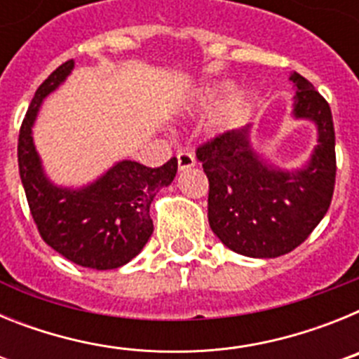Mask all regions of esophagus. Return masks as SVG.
Here are the masks:
<instances>
[{
  "instance_id": "esophagus-1",
  "label": "esophagus",
  "mask_w": 359,
  "mask_h": 359,
  "mask_svg": "<svg viewBox=\"0 0 359 359\" xmlns=\"http://www.w3.org/2000/svg\"><path fill=\"white\" fill-rule=\"evenodd\" d=\"M196 167V158L192 152H180L177 154V169L180 170H189Z\"/></svg>"
}]
</instances>
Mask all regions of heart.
<instances>
[{
  "label": "heart",
  "mask_w": 359,
  "mask_h": 359,
  "mask_svg": "<svg viewBox=\"0 0 359 359\" xmlns=\"http://www.w3.org/2000/svg\"><path fill=\"white\" fill-rule=\"evenodd\" d=\"M231 90H233V84L230 81H217L208 86H203L192 98V106L198 107V109H208V107L217 106L223 100H225L215 111L214 118L210 122V133L215 136L239 128L244 118L250 115L253 102H255L252 91L243 90L239 93L231 95Z\"/></svg>",
  "instance_id": "obj_1"
}]
</instances>
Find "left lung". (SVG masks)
<instances>
[{
	"label": "left lung",
	"mask_w": 359,
	"mask_h": 359,
	"mask_svg": "<svg viewBox=\"0 0 359 359\" xmlns=\"http://www.w3.org/2000/svg\"><path fill=\"white\" fill-rule=\"evenodd\" d=\"M291 118L316 129V145L300 167L273 163L252 142L248 123L198 149L208 177V223L217 239L253 259L286 255L327 214L336 176L331 107L307 79L293 72Z\"/></svg>",
	"instance_id": "8db88e82"
}]
</instances>
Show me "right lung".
Masks as SVG:
<instances>
[{"mask_svg":"<svg viewBox=\"0 0 359 359\" xmlns=\"http://www.w3.org/2000/svg\"><path fill=\"white\" fill-rule=\"evenodd\" d=\"M66 61L37 88L19 131L18 163L32 217L44 243L84 268L115 269L144 250L152 233V199L177 172L172 158L158 169L120 160L93 182L57 185L44 170L34 144V126L43 102L72 75Z\"/></svg>","mask_w":359,"mask_h":359,"instance_id":"obj_1","label":"right lung"}]
</instances>
